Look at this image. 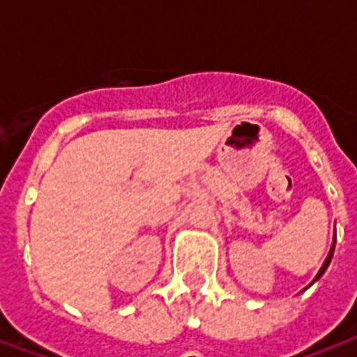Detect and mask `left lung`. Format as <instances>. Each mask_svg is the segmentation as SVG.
Instances as JSON below:
<instances>
[{
    "label": "left lung",
    "mask_w": 357,
    "mask_h": 357,
    "mask_svg": "<svg viewBox=\"0 0 357 357\" xmlns=\"http://www.w3.org/2000/svg\"><path fill=\"white\" fill-rule=\"evenodd\" d=\"M335 243H337V233H335V239H333V245H331V250H329V255H327V258H325V262H323L321 269H319V271H317V275L314 277V281H312V283H315V281H317V279H319V277H321L323 273H325V269L329 268V264H331V258H333V252H335ZM312 283H310V284H312Z\"/></svg>",
    "instance_id": "8db88e82"
}]
</instances>
